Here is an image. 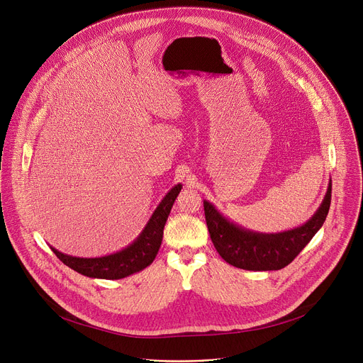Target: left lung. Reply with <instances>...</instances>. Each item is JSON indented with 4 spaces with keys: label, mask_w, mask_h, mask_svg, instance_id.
<instances>
[{
    "label": "left lung",
    "mask_w": 363,
    "mask_h": 363,
    "mask_svg": "<svg viewBox=\"0 0 363 363\" xmlns=\"http://www.w3.org/2000/svg\"><path fill=\"white\" fill-rule=\"evenodd\" d=\"M330 198L332 181L312 218L300 227L281 233H257L240 227L203 199L205 221L216 250L228 264L251 272L280 270L290 264L322 228L330 208Z\"/></svg>",
    "instance_id": "1"
}]
</instances>
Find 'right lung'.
Segmentation results:
<instances>
[{"label":"right lung","instance_id":"obj_1","mask_svg":"<svg viewBox=\"0 0 363 363\" xmlns=\"http://www.w3.org/2000/svg\"><path fill=\"white\" fill-rule=\"evenodd\" d=\"M181 188L182 185L178 184L171 188V191H168L138 238L121 251L103 257L83 258L65 254L51 245L50 248L60 258V262L86 277L119 280L142 272L152 264L160 251L164 237V227Z\"/></svg>","mask_w":363,"mask_h":363}]
</instances>
